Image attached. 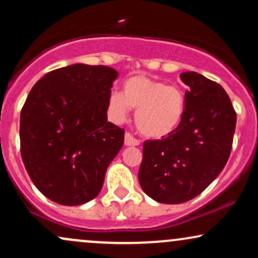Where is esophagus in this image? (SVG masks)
<instances>
[{
  "label": "esophagus",
  "instance_id": "esophagus-1",
  "mask_svg": "<svg viewBox=\"0 0 258 258\" xmlns=\"http://www.w3.org/2000/svg\"><path fill=\"white\" fill-rule=\"evenodd\" d=\"M125 146L127 147H137L139 146V141L135 138L130 132L125 133Z\"/></svg>",
  "mask_w": 258,
  "mask_h": 258
}]
</instances>
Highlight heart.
Masks as SVG:
<instances>
[{
    "mask_svg": "<svg viewBox=\"0 0 258 258\" xmlns=\"http://www.w3.org/2000/svg\"><path fill=\"white\" fill-rule=\"evenodd\" d=\"M109 109L115 121L121 122L130 109L136 111V126L148 138H162L177 128L183 119L185 98L177 86L136 75L127 79L122 93L109 96Z\"/></svg>",
    "mask_w": 258,
    "mask_h": 258,
    "instance_id": "heart-1",
    "label": "heart"
}]
</instances>
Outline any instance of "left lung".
<instances>
[{
  "mask_svg": "<svg viewBox=\"0 0 258 258\" xmlns=\"http://www.w3.org/2000/svg\"><path fill=\"white\" fill-rule=\"evenodd\" d=\"M185 109L167 137L146 141L139 184L162 204L193 199L214 182L232 150L236 114L227 92L217 82L194 72L182 73Z\"/></svg>",
  "mask_w": 258,
  "mask_h": 258,
  "instance_id": "left-lung-1",
  "label": "left lung"
}]
</instances>
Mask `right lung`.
<instances>
[{"label":"right lung","instance_id":"obj_1","mask_svg":"<svg viewBox=\"0 0 258 258\" xmlns=\"http://www.w3.org/2000/svg\"><path fill=\"white\" fill-rule=\"evenodd\" d=\"M117 72L74 64L49 72L31 88L20 114V153L44 197L75 206L99 194L125 130L108 122Z\"/></svg>","mask_w":258,"mask_h":258}]
</instances>
